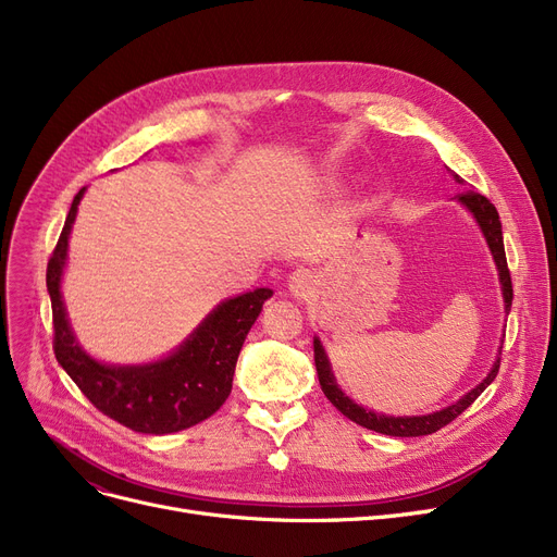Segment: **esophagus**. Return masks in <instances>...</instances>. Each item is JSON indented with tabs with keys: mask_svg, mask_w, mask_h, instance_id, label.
Returning a JSON list of instances; mask_svg holds the SVG:
<instances>
[{
	"mask_svg": "<svg viewBox=\"0 0 557 557\" xmlns=\"http://www.w3.org/2000/svg\"><path fill=\"white\" fill-rule=\"evenodd\" d=\"M318 286V275L309 269H296L288 277V290L298 298H305L313 294V288Z\"/></svg>",
	"mask_w": 557,
	"mask_h": 557,
	"instance_id": "obj_1",
	"label": "esophagus"
}]
</instances>
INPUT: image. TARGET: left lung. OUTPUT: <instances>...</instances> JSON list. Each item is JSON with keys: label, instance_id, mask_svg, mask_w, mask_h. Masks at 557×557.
Returning a JSON list of instances; mask_svg holds the SVG:
<instances>
[{"label": "left lung", "instance_id": "8db88e82", "mask_svg": "<svg viewBox=\"0 0 557 557\" xmlns=\"http://www.w3.org/2000/svg\"><path fill=\"white\" fill-rule=\"evenodd\" d=\"M456 183H460L458 175L454 173ZM456 200L460 205H465L467 210L472 212V216L476 219L483 237L487 242V248L494 257V263H496V271H499V282H502V294H504V302H506V313H510V305H512V282H510V271H508V261H506V250H504V232H502V221H499V212H496L494 205L476 194V191H462L456 196ZM313 361H315V370H318V382H320V388H323L325 397L338 408V411L349 418L352 422L370 429V431H376V433H384V435H395V437H416V435H429V433H435L437 429L447 426L451 420H456L467 406H472L474 399L494 382L496 372H499V366H502V347H499V357H496L492 370L487 372V376L483 379V382L472 388L467 395H462L458 401H454L451 406L447 408H441V411L435 413H429V416H401V418H395V416H386V413H376V411H370V408H363L359 406L355 399H349L341 386L336 384V376L332 372V366H330V359H327V352L323 343H320L318 336H313Z\"/></svg>", "mask_w": 557, "mask_h": 557}]
</instances>
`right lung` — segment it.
Instances as JSON below:
<instances>
[{
    "label": "right lung",
    "instance_id": "add662e5",
    "mask_svg": "<svg viewBox=\"0 0 557 557\" xmlns=\"http://www.w3.org/2000/svg\"><path fill=\"white\" fill-rule=\"evenodd\" d=\"M83 194L85 187L74 196L61 239L47 263L58 363L103 416L137 433L164 435L208 420L227 399L242 345L273 290L255 288L223 300L183 345L153 363L110 366L92 359L72 332L61 294L70 232Z\"/></svg>",
    "mask_w": 557,
    "mask_h": 557
}]
</instances>
